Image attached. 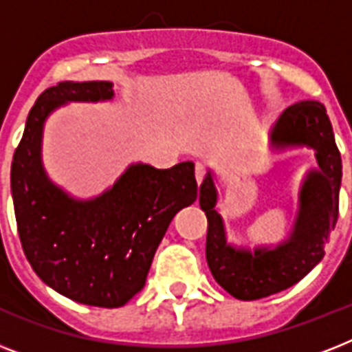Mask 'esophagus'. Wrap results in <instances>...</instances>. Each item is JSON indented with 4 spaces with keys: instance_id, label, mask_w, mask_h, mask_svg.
I'll use <instances>...</instances> for the list:
<instances>
[{
    "instance_id": "obj_1",
    "label": "esophagus",
    "mask_w": 352,
    "mask_h": 352,
    "mask_svg": "<svg viewBox=\"0 0 352 352\" xmlns=\"http://www.w3.org/2000/svg\"><path fill=\"white\" fill-rule=\"evenodd\" d=\"M204 175H206V168H204V164H201V162H197V164H195V179H197L199 184L203 182Z\"/></svg>"
}]
</instances>
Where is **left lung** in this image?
Segmentation results:
<instances>
[{"label": "left lung", "mask_w": 352, "mask_h": 352, "mask_svg": "<svg viewBox=\"0 0 352 352\" xmlns=\"http://www.w3.org/2000/svg\"><path fill=\"white\" fill-rule=\"evenodd\" d=\"M270 140L279 149L312 148L320 166L301 186L300 214L292 234L274 250H235L226 243L225 225L215 210L217 192L212 173L204 177L199 192V204L208 219L206 261L212 276L228 294L243 301L278 294L305 278L323 259V246L338 221L342 157L323 104L303 100L287 107L274 124Z\"/></svg>", "instance_id": "8db88e82"}]
</instances>
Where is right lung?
<instances>
[{"label": "right lung", "instance_id": "right-lung-1", "mask_svg": "<svg viewBox=\"0 0 352 352\" xmlns=\"http://www.w3.org/2000/svg\"><path fill=\"white\" fill-rule=\"evenodd\" d=\"M113 98L111 82H60L30 109L10 168L21 246L38 278L84 305H126L138 290L171 219L197 199L193 162L168 170L133 164L113 188L76 201L41 166L43 122L67 102Z\"/></svg>", "mask_w": 352, "mask_h": 352}]
</instances>
